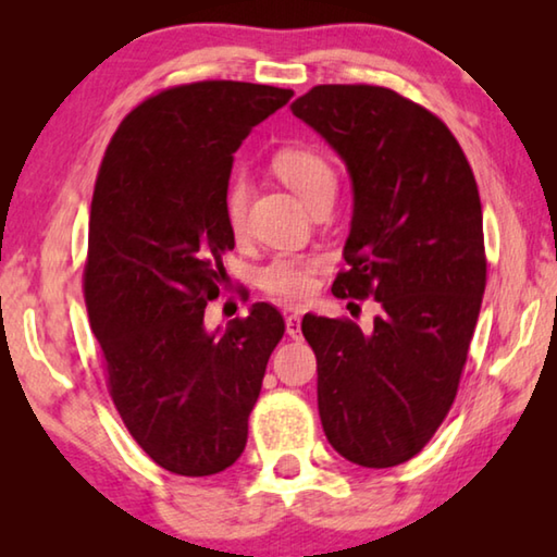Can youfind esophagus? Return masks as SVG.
<instances>
[{
    "label": "esophagus",
    "mask_w": 557,
    "mask_h": 557,
    "mask_svg": "<svg viewBox=\"0 0 557 557\" xmlns=\"http://www.w3.org/2000/svg\"><path fill=\"white\" fill-rule=\"evenodd\" d=\"M301 319L297 317V314H289L287 319H285V329H287V336H292V338H299V334H301Z\"/></svg>",
    "instance_id": "esophagus-1"
}]
</instances>
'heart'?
Instances as JSON below:
<instances>
[{"label":"heart","instance_id":"b5f03b06","mask_svg":"<svg viewBox=\"0 0 557 557\" xmlns=\"http://www.w3.org/2000/svg\"><path fill=\"white\" fill-rule=\"evenodd\" d=\"M275 169L282 182L295 191L305 206L317 201L322 194H334L336 176L324 157L307 149H287L277 154ZM245 206H248V184L245 178H235L225 199V215L233 233L243 231ZM324 265L322 258L314 256H277L260 270V287L272 297L299 301L307 299L314 289L317 270Z\"/></svg>","mask_w":557,"mask_h":557}]
</instances>
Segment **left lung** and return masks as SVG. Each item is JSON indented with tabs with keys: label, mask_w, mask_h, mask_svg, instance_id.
I'll list each match as a JSON object with an SVG mask.
<instances>
[{
	"label": "left lung",
	"mask_w": 557,
	"mask_h": 557,
	"mask_svg": "<svg viewBox=\"0 0 557 557\" xmlns=\"http://www.w3.org/2000/svg\"><path fill=\"white\" fill-rule=\"evenodd\" d=\"M351 178L336 297H373L371 332L305 314L317 405L338 455L371 469L428 445L457 395L486 285L482 203L455 135L379 86H314L292 102Z\"/></svg>",
	"instance_id": "obj_1"
}]
</instances>
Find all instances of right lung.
Returning a JSON list of instances; mask_svg holds the SVG:
<instances>
[{"label":"right lung","instance_id":"obj_1","mask_svg":"<svg viewBox=\"0 0 557 557\" xmlns=\"http://www.w3.org/2000/svg\"><path fill=\"white\" fill-rule=\"evenodd\" d=\"M292 90L203 81L169 88L122 120L90 203L86 305L110 395L129 435L159 467L209 476L248 442L272 348L275 307L206 329L221 295L233 154Z\"/></svg>","mask_w":557,"mask_h":557}]
</instances>
